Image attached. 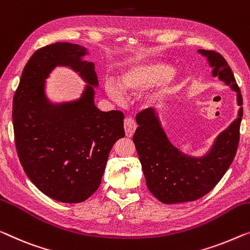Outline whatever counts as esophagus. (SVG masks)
I'll return each mask as SVG.
<instances>
[{"label":"esophagus","instance_id":"obj_1","mask_svg":"<svg viewBox=\"0 0 250 250\" xmlns=\"http://www.w3.org/2000/svg\"><path fill=\"white\" fill-rule=\"evenodd\" d=\"M125 131L126 137H132L133 133L136 131V122L132 118H125Z\"/></svg>","mask_w":250,"mask_h":250}]
</instances>
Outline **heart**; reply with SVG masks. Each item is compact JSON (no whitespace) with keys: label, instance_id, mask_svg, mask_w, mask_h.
Instances as JSON below:
<instances>
[{"label":"heart","instance_id":"heart-1","mask_svg":"<svg viewBox=\"0 0 250 250\" xmlns=\"http://www.w3.org/2000/svg\"><path fill=\"white\" fill-rule=\"evenodd\" d=\"M174 81L175 75L168 65L165 62H154L133 65L125 69L120 76V86L124 91L137 93L162 83L159 94H165L172 87ZM121 88L112 81H107L105 84L106 92L117 101L122 98Z\"/></svg>","mask_w":250,"mask_h":250}]
</instances>
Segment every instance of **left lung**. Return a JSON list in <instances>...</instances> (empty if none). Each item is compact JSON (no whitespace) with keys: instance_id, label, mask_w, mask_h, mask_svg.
<instances>
[{"instance_id":"1","label":"left lung","mask_w":250,"mask_h":250,"mask_svg":"<svg viewBox=\"0 0 250 250\" xmlns=\"http://www.w3.org/2000/svg\"><path fill=\"white\" fill-rule=\"evenodd\" d=\"M208 58L212 75L229 85L237 93L240 105L238 118L217 137L213 146L203 157H189L173 146L162 128L154 109L137 114L138 128L133 135L147 188L156 199L166 204L195 201L219 183L237 152L240 122L243 118V96L228 62L214 50L199 49Z\"/></svg>"}]
</instances>
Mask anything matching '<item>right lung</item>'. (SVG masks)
<instances>
[{"instance_id":"obj_1","label":"right lung","mask_w":250,"mask_h":250,"mask_svg":"<svg viewBox=\"0 0 250 250\" xmlns=\"http://www.w3.org/2000/svg\"><path fill=\"white\" fill-rule=\"evenodd\" d=\"M86 48L56 42L40 48L24 66L13 96L14 140L29 180L43 194L64 203L87 200L101 180L115 141L125 137L121 111L94 104L99 82L94 64L82 61ZM56 65H69L88 85L73 103L53 104L44 81Z\"/></svg>"}]
</instances>
